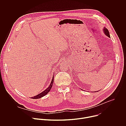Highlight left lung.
Segmentation results:
<instances>
[{
  "label": "left lung",
  "mask_w": 126,
  "mask_h": 126,
  "mask_svg": "<svg viewBox=\"0 0 126 126\" xmlns=\"http://www.w3.org/2000/svg\"><path fill=\"white\" fill-rule=\"evenodd\" d=\"M103 30H104V32L105 34L106 35H107L108 37H110V33H109V32L107 28H106L105 27H104Z\"/></svg>",
  "instance_id": "8db88e82"
}]
</instances>
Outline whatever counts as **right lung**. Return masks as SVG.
Wrapping results in <instances>:
<instances>
[{
    "label": "right lung",
    "instance_id": "add662e5",
    "mask_svg": "<svg viewBox=\"0 0 126 126\" xmlns=\"http://www.w3.org/2000/svg\"><path fill=\"white\" fill-rule=\"evenodd\" d=\"M53 82H54V76H53V78H52V81H51V82L50 84V85L49 86V87L46 89L44 91H43L42 92H41V93L39 94L38 95L35 96H34L33 97H31L32 99H39L44 96H45L47 93H48V92L50 91V90L52 87V85H53Z\"/></svg>",
    "mask_w": 126,
    "mask_h": 126
}]
</instances>
